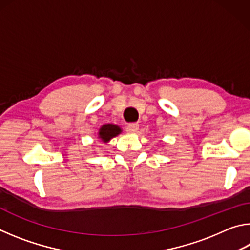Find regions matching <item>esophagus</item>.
I'll return each instance as SVG.
<instances>
[{"label":"esophagus","mask_w":250,"mask_h":250,"mask_svg":"<svg viewBox=\"0 0 250 250\" xmlns=\"http://www.w3.org/2000/svg\"><path fill=\"white\" fill-rule=\"evenodd\" d=\"M139 129V125L138 124H129L128 125H126V132L128 133H135Z\"/></svg>","instance_id":"34e87169"}]
</instances>
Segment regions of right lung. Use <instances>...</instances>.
I'll return each instance as SVG.
<instances>
[{
  "instance_id": "add662e5",
  "label": "right lung",
  "mask_w": 250,
  "mask_h": 250,
  "mask_svg": "<svg viewBox=\"0 0 250 250\" xmlns=\"http://www.w3.org/2000/svg\"><path fill=\"white\" fill-rule=\"evenodd\" d=\"M121 131L122 130H121L120 126H118L117 125H112V124L104 125L99 129L98 138L104 143H107V142L111 140L112 138H115V137H117L118 134H120Z\"/></svg>"
}]
</instances>
